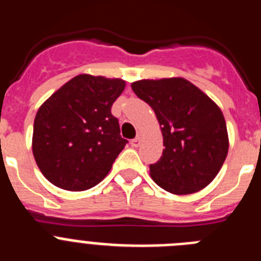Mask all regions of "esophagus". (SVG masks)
<instances>
[{
	"label": "esophagus",
	"instance_id": "34e87169",
	"mask_svg": "<svg viewBox=\"0 0 261 261\" xmlns=\"http://www.w3.org/2000/svg\"><path fill=\"white\" fill-rule=\"evenodd\" d=\"M140 144H141V137H140V136H137V137L133 138L132 141H130V145H132L133 147L140 146Z\"/></svg>",
	"mask_w": 261,
	"mask_h": 261
}]
</instances>
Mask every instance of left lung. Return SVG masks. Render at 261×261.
Here are the masks:
<instances>
[{
    "label": "left lung",
    "mask_w": 261,
    "mask_h": 261,
    "mask_svg": "<svg viewBox=\"0 0 261 261\" xmlns=\"http://www.w3.org/2000/svg\"><path fill=\"white\" fill-rule=\"evenodd\" d=\"M132 90L153 108L162 130L165 149L150 165L151 179L174 195H191L211 184L229 151L220 107L181 77L136 81Z\"/></svg>",
    "instance_id": "8db88e82"
}]
</instances>
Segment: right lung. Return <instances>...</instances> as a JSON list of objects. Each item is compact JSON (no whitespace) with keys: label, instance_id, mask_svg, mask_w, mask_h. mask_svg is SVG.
Listing matches in <instances>:
<instances>
[{"label":"right lung","instance_id":"obj_1","mask_svg":"<svg viewBox=\"0 0 261 261\" xmlns=\"http://www.w3.org/2000/svg\"><path fill=\"white\" fill-rule=\"evenodd\" d=\"M125 81L80 74L45 100L34 121L32 153L41 174L66 191H86L105 179L128 141L111 107Z\"/></svg>","mask_w":261,"mask_h":261}]
</instances>
